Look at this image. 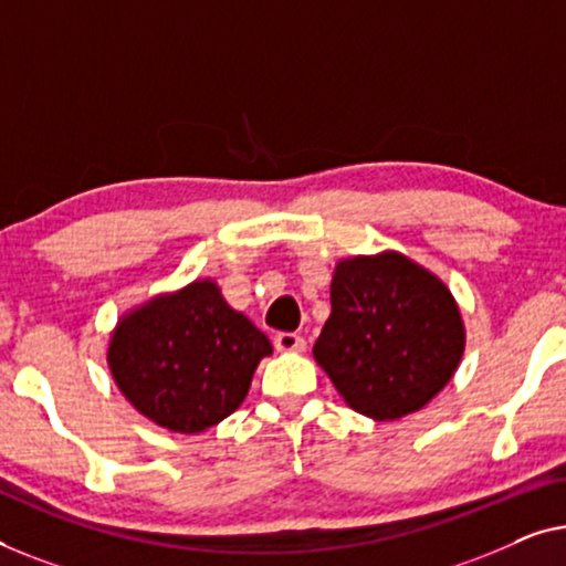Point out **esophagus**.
I'll return each instance as SVG.
<instances>
[{
    "mask_svg": "<svg viewBox=\"0 0 566 566\" xmlns=\"http://www.w3.org/2000/svg\"><path fill=\"white\" fill-rule=\"evenodd\" d=\"M274 348L276 352H305V338L300 333H276L274 336Z\"/></svg>",
    "mask_w": 566,
    "mask_h": 566,
    "instance_id": "obj_1",
    "label": "esophagus"
}]
</instances>
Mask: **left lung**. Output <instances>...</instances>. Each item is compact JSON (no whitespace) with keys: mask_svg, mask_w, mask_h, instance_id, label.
Returning <instances> with one entry per match:
<instances>
[{"mask_svg":"<svg viewBox=\"0 0 566 566\" xmlns=\"http://www.w3.org/2000/svg\"><path fill=\"white\" fill-rule=\"evenodd\" d=\"M464 352V325L451 292L400 253L340 261L331 317L315 361L340 397L374 420L423 408L451 379Z\"/></svg>","mask_w":566,"mask_h":566,"instance_id":"obj_1","label":"left lung"}]
</instances>
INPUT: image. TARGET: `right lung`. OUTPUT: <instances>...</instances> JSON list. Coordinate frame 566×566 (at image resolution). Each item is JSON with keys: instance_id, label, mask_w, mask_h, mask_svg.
<instances>
[{"instance_id": "right-lung-1", "label": "right lung", "mask_w": 566, "mask_h": 566, "mask_svg": "<svg viewBox=\"0 0 566 566\" xmlns=\"http://www.w3.org/2000/svg\"><path fill=\"white\" fill-rule=\"evenodd\" d=\"M272 344L235 313L212 282L158 297L117 325L109 369L123 395L154 423L200 433L243 402Z\"/></svg>"}]
</instances>
